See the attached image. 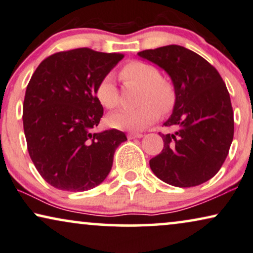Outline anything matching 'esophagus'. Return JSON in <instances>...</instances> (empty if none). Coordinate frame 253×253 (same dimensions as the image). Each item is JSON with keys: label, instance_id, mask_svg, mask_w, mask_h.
Instances as JSON below:
<instances>
[{"label": "esophagus", "instance_id": "esophagus-1", "mask_svg": "<svg viewBox=\"0 0 253 253\" xmlns=\"http://www.w3.org/2000/svg\"><path fill=\"white\" fill-rule=\"evenodd\" d=\"M143 136V134L141 133H129L128 134V139H141Z\"/></svg>", "mask_w": 253, "mask_h": 253}]
</instances>
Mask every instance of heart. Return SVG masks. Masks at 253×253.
<instances>
[{
	"mask_svg": "<svg viewBox=\"0 0 253 253\" xmlns=\"http://www.w3.org/2000/svg\"><path fill=\"white\" fill-rule=\"evenodd\" d=\"M124 82L141 85L139 103L135 109H124L111 113L107 124L123 130H142L153 124L162 112H167L176 100L174 87L170 81L161 77L156 67L142 61H132L120 70ZM98 102L106 109H114L119 103V92L111 74L99 80L95 90Z\"/></svg>",
	"mask_w": 253,
	"mask_h": 253,
	"instance_id": "1",
	"label": "heart"
}]
</instances>
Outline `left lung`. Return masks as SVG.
Wrapping results in <instances>:
<instances>
[{"mask_svg":"<svg viewBox=\"0 0 253 253\" xmlns=\"http://www.w3.org/2000/svg\"><path fill=\"white\" fill-rule=\"evenodd\" d=\"M169 74L176 93L171 117L162 134L164 147L149 161L150 169L164 183L197 186L218 172L234 137V112L228 89L216 69L199 54L169 45L139 52Z\"/></svg>","mask_w":253,"mask_h":253,"instance_id":"1","label":"left lung"}]
</instances>
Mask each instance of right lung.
I'll list each match as a JSON object with an SVG mask.
<instances>
[{"label": "right lung", "mask_w": 253, "mask_h": 253, "mask_svg": "<svg viewBox=\"0 0 253 253\" xmlns=\"http://www.w3.org/2000/svg\"><path fill=\"white\" fill-rule=\"evenodd\" d=\"M123 58L83 47L52 54L33 73L23 126L30 157L53 187L87 191L110 173L114 151L127 137L114 128L93 132L104 113L95 90Z\"/></svg>", "instance_id": "right-lung-1"}]
</instances>
